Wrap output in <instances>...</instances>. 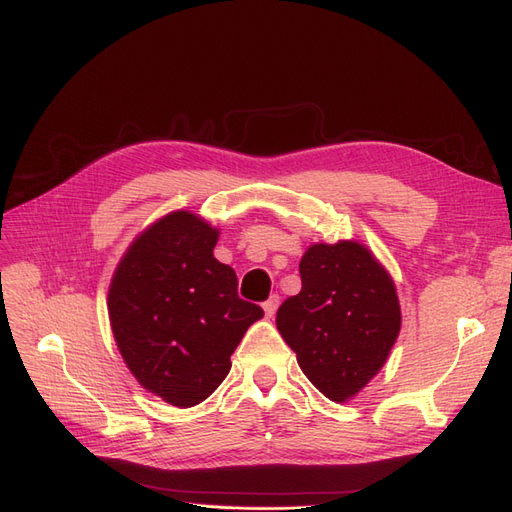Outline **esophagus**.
<instances>
[{
	"mask_svg": "<svg viewBox=\"0 0 512 512\" xmlns=\"http://www.w3.org/2000/svg\"><path fill=\"white\" fill-rule=\"evenodd\" d=\"M278 304H280V298H278L276 293L270 295V298H268L266 302H263V310H266V317H274V312H276Z\"/></svg>",
	"mask_w": 512,
	"mask_h": 512,
	"instance_id": "esophagus-1",
	"label": "esophagus"
}]
</instances>
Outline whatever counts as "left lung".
<instances>
[{"mask_svg": "<svg viewBox=\"0 0 512 512\" xmlns=\"http://www.w3.org/2000/svg\"><path fill=\"white\" fill-rule=\"evenodd\" d=\"M302 291L276 312L280 336L308 381L332 402H346L383 368L400 334L395 285L357 242L312 244L300 261Z\"/></svg>", "mask_w": 512, "mask_h": 512, "instance_id": "left-lung-1", "label": "left lung"}]
</instances>
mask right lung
Returning <instances> with one entry per match:
<instances>
[{
	"mask_svg": "<svg viewBox=\"0 0 512 512\" xmlns=\"http://www.w3.org/2000/svg\"><path fill=\"white\" fill-rule=\"evenodd\" d=\"M217 240L193 212L166 214L129 246L108 291L127 368L178 408L204 402L223 383L244 332L263 317L238 295L236 272L214 259Z\"/></svg>",
	"mask_w": 512,
	"mask_h": 512,
	"instance_id": "obj_1",
	"label": "right lung"
}]
</instances>
